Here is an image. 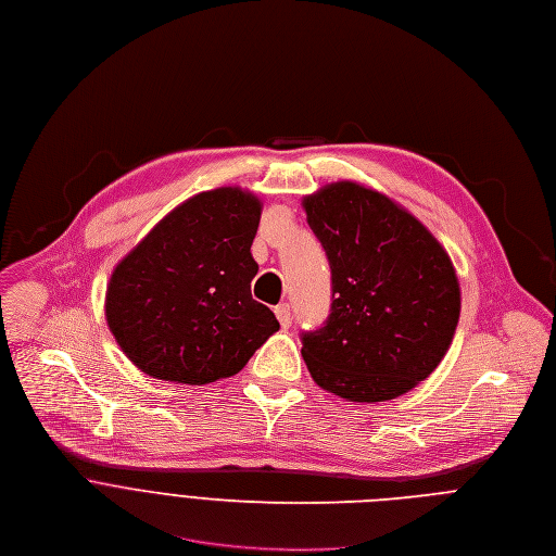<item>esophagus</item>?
Returning <instances> with one entry per match:
<instances>
[{"label":"esophagus","mask_w":556,"mask_h":556,"mask_svg":"<svg viewBox=\"0 0 556 556\" xmlns=\"http://www.w3.org/2000/svg\"><path fill=\"white\" fill-rule=\"evenodd\" d=\"M276 317H278L282 328H289V324H291V308H289V304H278L276 306Z\"/></svg>","instance_id":"obj_1"}]
</instances>
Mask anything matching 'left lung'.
<instances>
[{
    "mask_svg": "<svg viewBox=\"0 0 556 556\" xmlns=\"http://www.w3.org/2000/svg\"><path fill=\"white\" fill-rule=\"evenodd\" d=\"M330 265V313L302 332L313 381L346 401L409 392L450 351L460 285L450 254L407 210L355 181L304 197Z\"/></svg>",
    "mask_w": 556,
    "mask_h": 556,
    "instance_id": "left-lung-1",
    "label": "left lung"
}]
</instances>
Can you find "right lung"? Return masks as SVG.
<instances>
[{"instance_id":"right-lung-1","label":"right lung","mask_w":556,"mask_h":556,"mask_svg":"<svg viewBox=\"0 0 556 556\" xmlns=\"http://www.w3.org/2000/svg\"><path fill=\"white\" fill-rule=\"evenodd\" d=\"M261 207L241 188L199 192L118 263L106 324L142 372L188 386L232 377L280 328L252 298Z\"/></svg>"}]
</instances>
